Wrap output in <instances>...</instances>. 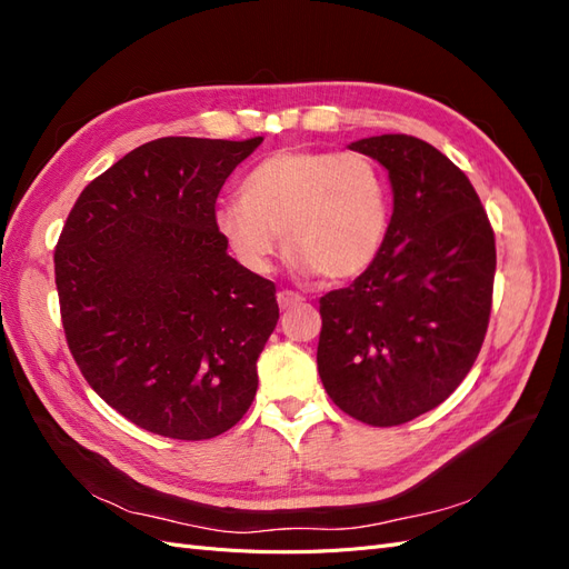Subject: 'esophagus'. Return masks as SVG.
Wrapping results in <instances>:
<instances>
[{
	"mask_svg": "<svg viewBox=\"0 0 569 569\" xmlns=\"http://www.w3.org/2000/svg\"><path fill=\"white\" fill-rule=\"evenodd\" d=\"M301 301H303V297H299L297 291H289V289L278 291V303H280L282 311H287V308H295V306L301 303Z\"/></svg>",
	"mask_w": 569,
	"mask_h": 569,
	"instance_id": "esophagus-1",
	"label": "esophagus"
}]
</instances>
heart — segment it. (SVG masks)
Returning a JSON list of instances; mask_svg holds the SVG:
<instances>
[{"label":"heart","mask_w":569,"mask_h":569,"mask_svg":"<svg viewBox=\"0 0 569 569\" xmlns=\"http://www.w3.org/2000/svg\"><path fill=\"white\" fill-rule=\"evenodd\" d=\"M391 222L385 170L363 151L280 149L256 163L213 226L251 272H268L282 234L306 274L347 282L380 258Z\"/></svg>","instance_id":"1"}]
</instances>
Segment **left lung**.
I'll list each match as a JSON object with an SVG mask.
<instances>
[{
    "label": "left lung",
    "instance_id": "8db88e82",
    "mask_svg": "<svg viewBox=\"0 0 569 569\" xmlns=\"http://www.w3.org/2000/svg\"><path fill=\"white\" fill-rule=\"evenodd\" d=\"M389 170L393 213L380 258L320 299L318 372L347 416L403 425L437 408L485 341L496 239L468 176L410 134L351 142Z\"/></svg>",
    "mask_w": 569,
    "mask_h": 569
}]
</instances>
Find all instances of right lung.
I'll return each mask as SVG.
<instances>
[{"mask_svg":"<svg viewBox=\"0 0 569 569\" xmlns=\"http://www.w3.org/2000/svg\"><path fill=\"white\" fill-rule=\"evenodd\" d=\"M263 137H161L82 189L54 251L68 349L120 416L168 439L228 432L280 318L274 284L213 226L228 176Z\"/></svg>","mask_w":569,"mask_h":569,"instance_id":"obj_1","label":"right lung"}]
</instances>
